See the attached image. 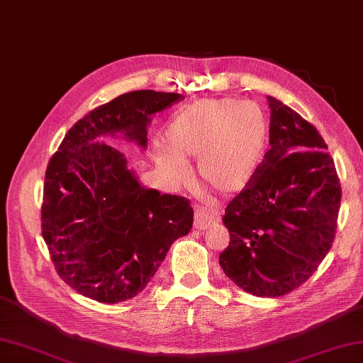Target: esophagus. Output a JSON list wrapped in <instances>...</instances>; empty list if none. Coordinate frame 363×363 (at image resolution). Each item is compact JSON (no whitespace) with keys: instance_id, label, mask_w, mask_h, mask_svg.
Returning <instances> with one entry per match:
<instances>
[{"instance_id":"esophagus-1","label":"esophagus","mask_w":363,"mask_h":363,"mask_svg":"<svg viewBox=\"0 0 363 363\" xmlns=\"http://www.w3.org/2000/svg\"><path fill=\"white\" fill-rule=\"evenodd\" d=\"M220 221L218 213L211 212L204 209V207H198L195 211V221H194V226L198 230H204L207 228H212L213 225H217Z\"/></svg>"}]
</instances>
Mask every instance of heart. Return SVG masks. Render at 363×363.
Returning <instances> with one entry per match:
<instances>
[{
    "label": "heart",
    "mask_w": 363,
    "mask_h": 363,
    "mask_svg": "<svg viewBox=\"0 0 363 363\" xmlns=\"http://www.w3.org/2000/svg\"><path fill=\"white\" fill-rule=\"evenodd\" d=\"M265 115L252 101L201 99L168 121L154 159L169 179L179 181L184 160L196 157V177L221 195L237 194L256 176L267 148Z\"/></svg>",
    "instance_id": "b5f03b06"
}]
</instances>
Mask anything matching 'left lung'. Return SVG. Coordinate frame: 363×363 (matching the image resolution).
Wrapping results in <instances>:
<instances>
[{"label":"left lung","instance_id":"obj_1","mask_svg":"<svg viewBox=\"0 0 363 363\" xmlns=\"http://www.w3.org/2000/svg\"><path fill=\"white\" fill-rule=\"evenodd\" d=\"M269 145L256 176L223 217V272L254 296L287 295L313 274L333 246L342 187L328 145L298 112L267 96Z\"/></svg>","mask_w":363,"mask_h":363}]
</instances>
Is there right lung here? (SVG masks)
Instances as JSON below:
<instances>
[{
  "mask_svg": "<svg viewBox=\"0 0 363 363\" xmlns=\"http://www.w3.org/2000/svg\"><path fill=\"white\" fill-rule=\"evenodd\" d=\"M179 94L135 90L76 121L45 173L42 235L54 268L73 290L98 303L137 296L169 246L194 225L190 201L145 189L126 157L99 137L123 134L146 148L151 115Z\"/></svg>",
  "mask_w": 363,
  "mask_h": 363,
  "instance_id": "1",
  "label": "right lung"
}]
</instances>
